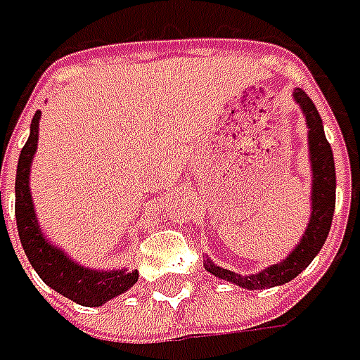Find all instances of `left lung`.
Returning <instances> with one entry per match:
<instances>
[{"instance_id": "obj_1", "label": "left lung", "mask_w": 360, "mask_h": 360, "mask_svg": "<svg viewBox=\"0 0 360 360\" xmlns=\"http://www.w3.org/2000/svg\"><path fill=\"white\" fill-rule=\"evenodd\" d=\"M294 99L300 103L306 121H308V141H310V160H312V172H314V190H312V217H310V225L306 229L302 241L296 249L292 251V255L285 261H281L278 265H271L267 269H263L261 274L255 276H241L235 271H229L223 267H217L212 261H207V271L212 276L233 281L241 288L249 290H263V288H274L281 285L290 279H294L310 265V261L318 255V251L322 249V245L328 237V231L333 225L334 202H336V172H334V158L333 148L324 135L322 127V119L316 111V105L312 99L297 89L294 93Z\"/></svg>"}]
</instances>
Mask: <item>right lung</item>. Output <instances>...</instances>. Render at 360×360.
<instances>
[{
	"label": "right lung",
	"instance_id": "obj_1",
	"mask_svg": "<svg viewBox=\"0 0 360 360\" xmlns=\"http://www.w3.org/2000/svg\"><path fill=\"white\" fill-rule=\"evenodd\" d=\"M38 121H40V111H36V115L32 119V131H30L26 146L22 148L20 160H18V172H15V223H18L20 241L32 267L52 290H56L58 294H63L81 306H101L103 302L127 292L137 281V271L129 274L125 269H119V271L86 269L66 259L63 251L46 243L36 221L34 208H32V196H30V186H27L32 155L38 146Z\"/></svg>",
	"mask_w": 360,
	"mask_h": 360
}]
</instances>
